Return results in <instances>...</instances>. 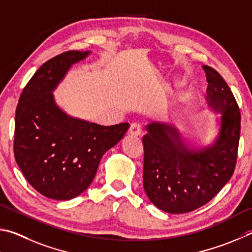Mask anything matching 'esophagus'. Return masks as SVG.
Wrapping results in <instances>:
<instances>
[{"label":"esophagus","instance_id":"obj_1","mask_svg":"<svg viewBox=\"0 0 252 252\" xmlns=\"http://www.w3.org/2000/svg\"><path fill=\"white\" fill-rule=\"evenodd\" d=\"M128 133L130 135H135V136L140 135L142 134V125H140L139 123H133L129 127Z\"/></svg>","mask_w":252,"mask_h":252}]
</instances>
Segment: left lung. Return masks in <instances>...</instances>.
I'll use <instances>...</instances> for the list:
<instances>
[{
    "label": "left lung",
    "instance_id": "obj_1",
    "mask_svg": "<svg viewBox=\"0 0 252 252\" xmlns=\"http://www.w3.org/2000/svg\"><path fill=\"white\" fill-rule=\"evenodd\" d=\"M207 101L221 113L215 143L200 151L187 147L174 126L152 123L144 135V189L157 208L169 214L190 213L209 202L235 171L240 138V110L221 75L202 66Z\"/></svg>",
    "mask_w": 252,
    "mask_h": 252
}]
</instances>
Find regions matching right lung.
<instances>
[{"instance_id": "obj_1", "label": "right lung", "mask_w": 252, "mask_h": 252, "mask_svg": "<svg viewBox=\"0 0 252 252\" xmlns=\"http://www.w3.org/2000/svg\"><path fill=\"white\" fill-rule=\"evenodd\" d=\"M90 52L68 51L45 62L26 84L15 113L14 156L31 186L43 196L68 200L92 184L104 154L129 128L101 126L65 114L52 92L70 66Z\"/></svg>"}]
</instances>
